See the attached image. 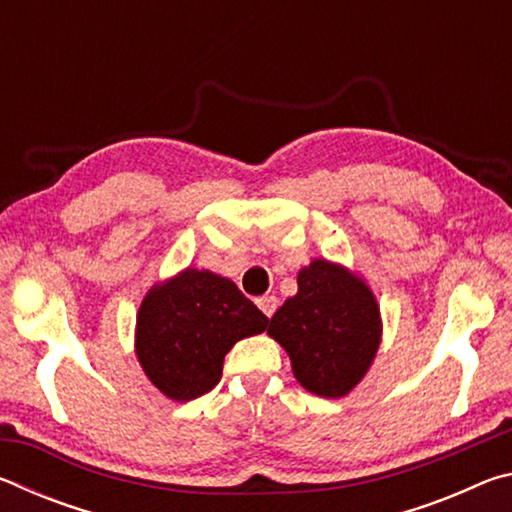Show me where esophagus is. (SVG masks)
<instances>
[{
  "instance_id": "esophagus-1",
  "label": "esophagus",
  "mask_w": 512,
  "mask_h": 512,
  "mask_svg": "<svg viewBox=\"0 0 512 512\" xmlns=\"http://www.w3.org/2000/svg\"><path fill=\"white\" fill-rule=\"evenodd\" d=\"M257 307L264 311V316L271 318V316L275 314V309H277V298H275V296H262V298H257Z\"/></svg>"
}]
</instances>
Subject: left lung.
Segmentation results:
<instances>
[{
  "mask_svg": "<svg viewBox=\"0 0 512 512\" xmlns=\"http://www.w3.org/2000/svg\"><path fill=\"white\" fill-rule=\"evenodd\" d=\"M268 336L287 350L293 375L309 393L339 400L375 359L379 305L359 275L314 259L298 273L296 296L275 311Z\"/></svg>",
  "mask_w": 512,
  "mask_h": 512,
  "instance_id": "8db88e82",
  "label": "left lung"
}]
</instances>
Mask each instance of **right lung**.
Masks as SVG:
<instances>
[{
    "label": "right lung",
    "instance_id": "right-lung-1",
    "mask_svg": "<svg viewBox=\"0 0 512 512\" xmlns=\"http://www.w3.org/2000/svg\"><path fill=\"white\" fill-rule=\"evenodd\" d=\"M266 325L268 318L228 277L185 268L144 296L135 352L160 393L189 402L219 384L232 345Z\"/></svg>",
    "mask_w": 512,
    "mask_h": 512
}]
</instances>
